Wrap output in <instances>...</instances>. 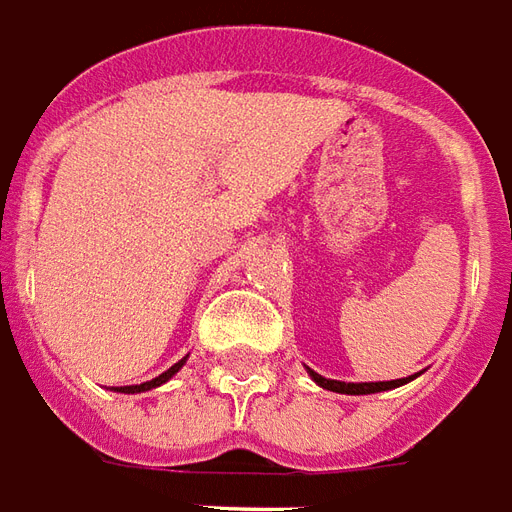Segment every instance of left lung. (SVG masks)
Masks as SVG:
<instances>
[{"label":"left lung","instance_id":"8db88e82","mask_svg":"<svg viewBox=\"0 0 512 512\" xmlns=\"http://www.w3.org/2000/svg\"><path fill=\"white\" fill-rule=\"evenodd\" d=\"M308 374H311V379L319 384V387H324V390H333V393H343V395L384 393V390H395V387H401V384H409L412 379H417V374H414V376H404V379H390V382H338V379H324L322 374H316V371H311V368H308Z\"/></svg>","mask_w":512,"mask_h":512}]
</instances>
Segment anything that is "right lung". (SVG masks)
Returning a JSON list of instances; mask_svg holds the SVG:
<instances>
[{
	"label": "right lung",
	"instance_id": "obj_1",
	"mask_svg": "<svg viewBox=\"0 0 512 512\" xmlns=\"http://www.w3.org/2000/svg\"><path fill=\"white\" fill-rule=\"evenodd\" d=\"M185 360H188V357H182V360H179V363H174L169 368V371H163V374L160 376H155V379H152V382H144V384H125V387H114V390H117V393H147V390H152V387H160V384H166L171 379V376L177 374L179 368H182V365H185Z\"/></svg>",
	"mask_w": 512,
	"mask_h": 512
}]
</instances>
